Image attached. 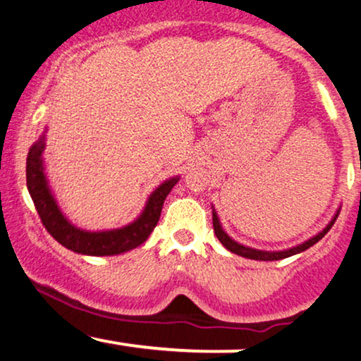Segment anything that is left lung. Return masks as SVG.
<instances>
[{
    "mask_svg": "<svg viewBox=\"0 0 361 361\" xmlns=\"http://www.w3.org/2000/svg\"><path fill=\"white\" fill-rule=\"evenodd\" d=\"M338 215H339V210L336 212V215H334V217L331 219V222L327 224L324 229H322L319 234L314 235V238H310L305 243L299 244V246L290 247V250H285V251H261V250H255V247H247V246H244V244L235 243L233 238H229V235L224 233V229H222V226H221V221H219V217H217V214H215V210H212V222H214V233H215V235H217L219 241H221L224 246H226L231 252L243 256V258H250V259L276 261V259L288 258V256L297 255V252H302V251L309 250L310 246H314V244H316L317 241H321V239L327 234V231H329L331 227H333V224L336 222Z\"/></svg>",
    "mask_w": 361,
    "mask_h": 361,
    "instance_id": "obj_1",
    "label": "left lung"
}]
</instances>
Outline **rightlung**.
Wrapping results in <instances>:
<instances>
[{
    "mask_svg": "<svg viewBox=\"0 0 361 361\" xmlns=\"http://www.w3.org/2000/svg\"><path fill=\"white\" fill-rule=\"evenodd\" d=\"M44 149H45V134L40 137L34 146L30 147L27 156V188L30 193L34 205L39 212L40 221L47 233L64 247L80 255L88 256H114L134 250L142 244L154 231L157 221H159L163 204L166 200L168 193L178 183L180 178H169L161 183L151 197L147 198V204L144 207L142 214L126 227L111 231H82L66 219L57 205L54 193L49 186L47 176L44 171Z\"/></svg>",
    "mask_w": 361,
    "mask_h": 361,
    "instance_id": "right-lung-1",
    "label": "right lung"
}]
</instances>
